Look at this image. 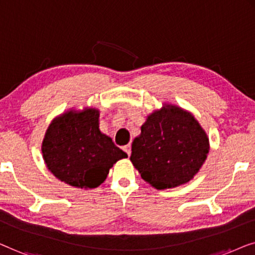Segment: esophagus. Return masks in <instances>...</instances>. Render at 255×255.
Instances as JSON below:
<instances>
[{
  "mask_svg": "<svg viewBox=\"0 0 255 255\" xmlns=\"http://www.w3.org/2000/svg\"><path fill=\"white\" fill-rule=\"evenodd\" d=\"M124 150H125V151H126V153H127L128 156H130V153H131V146H130V144L125 145L124 146Z\"/></svg>",
  "mask_w": 255,
  "mask_h": 255,
  "instance_id": "esophagus-1",
  "label": "esophagus"
}]
</instances>
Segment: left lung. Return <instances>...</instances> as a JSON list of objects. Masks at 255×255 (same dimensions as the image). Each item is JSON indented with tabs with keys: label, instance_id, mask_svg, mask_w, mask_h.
Returning <instances> with one entry per match:
<instances>
[{
	"label": "left lung",
	"instance_id": "8db88e82",
	"mask_svg": "<svg viewBox=\"0 0 255 255\" xmlns=\"http://www.w3.org/2000/svg\"><path fill=\"white\" fill-rule=\"evenodd\" d=\"M209 149V137L191 112L163 104L146 117L132 141L130 162L143 180L163 191L191 181Z\"/></svg>",
	"mask_w": 255,
	"mask_h": 255
}]
</instances>
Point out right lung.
<instances>
[{
	"label": "right lung",
	"instance_id": "right-lung-1",
	"mask_svg": "<svg viewBox=\"0 0 255 255\" xmlns=\"http://www.w3.org/2000/svg\"><path fill=\"white\" fill-rule=\"evenodd\" d=\"M42 158L53 175L81 189L97 188L111 167L127 153L99 129V110H68L52 120L41 144Z\"/></svg>",
	"mask_w": 255,
	"mask_h": 255
}]
</instances>
